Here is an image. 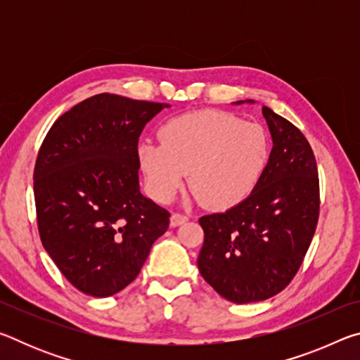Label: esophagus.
<instances>
[{
  "instance_id": "34e87169",
  "label": "esophagus",
  "mask_w": 360,
  "mask_h": 360,
  "mask_svg": "<svg viewBox=\"0 0 360 360\" xmlns=\"http://www.w3.org/2000/svg\"><path fill=\"white\" fill-rule=\"evenodd\" d=\"M187 221H188V216L182 214V212H173V214H172V225H173V227H178V225L184 224Z\"/></svg>"
}]
</instances>
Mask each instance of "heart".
Listing matches in <instances>:
<instances>
[{"mask_svg":"<svg viewBox=\"0 0 360 360\" xmlns=\"http://www.w3.org/2000/svg\"><path fill=\"white\" fill-rule=\"evenodd\" d=\"M160 143L144 141L138 154L157 202L167 203L188 173V187L208 208H229L257 184L270 155L265 130L222 111H197L168 119Z\"/></svg>","mask_w":360,"mask_h":360,"instance_id":"b5f03b06","label":"heart"}]
</instances>
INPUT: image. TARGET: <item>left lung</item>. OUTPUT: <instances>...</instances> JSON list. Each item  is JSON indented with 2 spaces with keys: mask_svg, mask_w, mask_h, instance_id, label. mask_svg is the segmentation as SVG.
I'll list each match as a JSON object with an SVG mask.
<instances>
[{
  "mask_svg": "<svg viewBox=\"0 0 360 360\" xmlns=\"http://www.w3.org/2000/svg\"><path fill=\"white\" fill-rule=\"evenodd\" d=\"M273 138L268 163L248 198L198 219V270L233 303L266 300L290 284L319 219V176L311 146L288 119L262 108Z\"/></svg>",
  "mask_w": 360,
  "mask_h": 360,
  "instance_id": "obj_1",
  "label": "left lung"
}]
</instances>
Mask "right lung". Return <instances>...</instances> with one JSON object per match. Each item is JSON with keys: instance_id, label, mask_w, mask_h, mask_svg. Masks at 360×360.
<instances>
[{"instance_id": "right-lung-1", "label": "right lung", "mask_w": 360, "mask_h": 360, "mask_svg": "<svg viewBox=\"0 0 360 360\" xmlns=\"http://www.w3.org/2000/svg\"><path fill=\"white\" fill-rule=\"evenodd\" d=\"M167 103L100 94L60 115L33 173L42 246L77 290L111 297L141 271L169 211L139 191L138 141Z\"/></svg>"}]
</instances>
